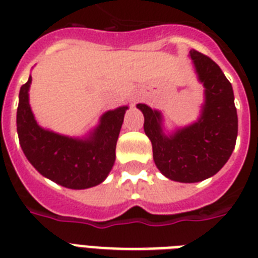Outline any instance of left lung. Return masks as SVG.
<instances>
[{"instance_id": "8db88e82", "label": "left lung", "mask_w": 258, "mask_h": 258, "mask_svg": "<svg viewBox=\"0 0 258 258\" xmlns=\"http://www.w3.org/2000/svg\"><path fill=\"white\" fill-rule=\"evenodd\" d=\"M198 78L205 86L202 116L197 123L166 137L161 113L138 104L145 115V133L153 145L155 165L176 182L192 183L214 175L228 162L236 146L238 119L232 84L206 54L190 52Z\"/></svg>"}]
</instances>
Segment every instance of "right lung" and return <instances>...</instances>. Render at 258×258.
Masks as SVG:
<instances>
[{"mask_svg": "<svg viewBox=\"0 0 258 258\" xmlns=\"http://www.w3.org/2000/svg\"><path fill=\"white\" fill-rule=\"evenodd\" d=\"M32 78L20 89L17 133L21 149L41 175L68 188H88L107 178L127 107L108 111L89 139L79 141L41 128L29 105Z\"/></svg>", "mask_w": 258, "mask_h": 258, "instance_id": "obj_1", "label": "right lung"}]
</instances>
